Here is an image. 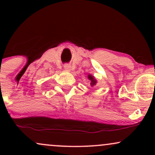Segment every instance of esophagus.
<instances>
[{
  "instance_id": "esophagus-1",
  "label": "esophagus",
  "mask_w": 155,
  "mask_h": 155,
  "mask_svg": "<svg viewBox=\"0 0 155 155\" xmlns=\"http://www.w3.org/2000/svg\"><path fill=\"white\" fill-rule=\"evenodd\" d=\"M64 68H65V70L70 71L71 68V65L70 64H68V63H65V65H64Z\"/></svg>"
}]
</instances>
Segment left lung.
<instances>
[{
	"label": "left lung",
	"mask_w": 155,
	"mask_h": 155,
	"mask_svg": "<svg viewBox=\"0 0 155 155\" xmlns=\"http://www.w3.org/2000/svg\"><path fill=\"white\" fill-rule=\"evenodd\" d=\"M88 79L91 81V83H90V84H91V86H94V85H95L96 84V80L95 79V78L93 77V76H91V75H89L88 76Z\"/></svg>",
	"instance_id": "1"
}]
</instances>
